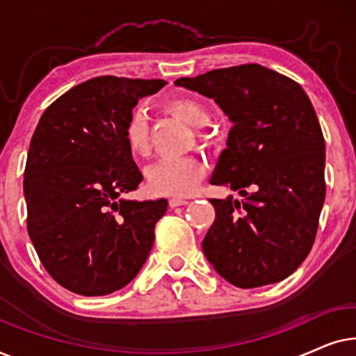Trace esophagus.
Returning a JSON list of instances; mask_svg holds the SVG:
<instances>
[{
	"mask_svg": "<svg viewBox=\"0 0 356 356\" xmlns=\"http://www.w3.org/2000/svg\"><path fill=\"white\" fill-rule=\"evenodd\" d=\"M168 204H170V207H178V206H186L188 201L183 197H170Z\"/></svg>",
	"mask_w": 356,
	"mask_h": 356,
	"instance_id": "34e87169",
	"label": "esophagus"
}]
</instances>
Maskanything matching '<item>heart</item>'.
<instances>
[{
  "label": "heart",
  "mask_w": 356,
  "mask_h": 356,
  "mask_svg": "<svg viewBox=\"0 0 356 356\" xmlns=\"http://www.w3.org/2000/svg\"><path fill=\"white\" fill-rule=\"evenodd\" d=\"M167 108L177 118L194 129L209 124L211 116L202 104L194 99H175ZM126 147L133 157H144L149 152V123L143 110L129 115L123 129ZM206 165L197 157L159 160L147 168V184L154 193L165 196H188L201 181Z\"/></svg>",
  "instance_id": "1"
}]
</instances>
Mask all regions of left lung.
<instances>
[{"label":"left lung","instance_id":"8db88e82","mask_svg":"<svg viewBox=\"0 0 356 356\" xmlns=\"http://www.w3.org/2000/svg\"><path fill=\"white\" fill-rule=\"evenodd\" d=\"M175 86L213 99L233 124L209 181L243 199H211L207 261L240 289L286 279L309 254L325 197V144L309 97L254 63Z\"/></svg>","mask_w":356,"mask_h":356}]
</instances>
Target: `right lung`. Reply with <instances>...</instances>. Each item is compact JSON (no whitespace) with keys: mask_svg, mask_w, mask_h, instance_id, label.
<instances>
[{"mask_svg":"<svg viewBox=\"0 0 356 356\" xmlns=\"http://www.w3.org/2000/svg\"><path fill=\"white\" fill-rule=\"evenodd\" d=\"M160 79L100 76L72 87L45 110L24 172L27 230L48 274L84 296L108 295L138 275L167 199L131 201L143 181L123 129Z\"/></svg>","mask_w":356,"mask_h":356,"instance_id":"obj_1","label":"right lung"}]
</instances>
